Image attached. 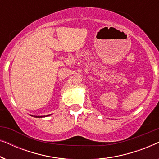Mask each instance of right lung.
<instances>
[{"label":"right lung","instance_id":"1","mask_svg":"<svg viewBox=\"0 0 159 159\" xmlns=\"http://www.w3.org/2000/svg\"><path fill=\"white\" fill-rule=\"evenodd\" d=\"M48 116V115H46V116H45V115H44V116H34V117H36V118H38H38H40V117H45V116Z\"/></svg>","mask_w":159,"mask_h":159}]
</instances>
